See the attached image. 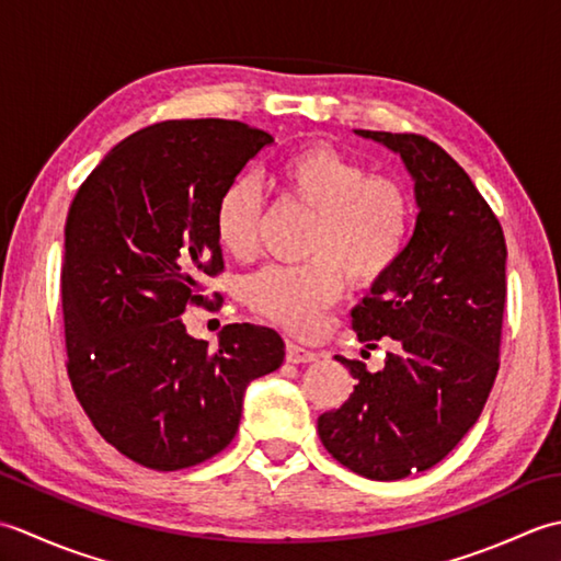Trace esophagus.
Segmentation results:
<instances>
[{"label":"esophagus","instance_id":"34e87169","mask_svg":"<svg viewBox=\"0 0 561 561\" xmlns=\"http://www.w3.org/2000/svg\"><path fill=\"white\" fill-rule=\"evenodd\" d=\"M318 354L301 347V344L296 342H287V362L289 364H306V362H316Z\"/></svg>","mask_w":561,"mask_h":561}]
</instances>
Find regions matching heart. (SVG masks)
Returning <instances> with one entry per match:
<instances>
[{
  "label": "heart",
  "instance_id": "obj_1",
  "mask_svg": "<svg viewBox=\"0 0 561 561\" xmlns=\"http://www.w3.org/2000/svg\"><path fill=\"white\" fill-rule=\"evenodd\" d=\"M272 190L284 209L311 214L301 265H270L245 282V304L272 323L313 335L344 291L368 289L398 265L414 229V195L400 178L371 173L328 141H306L274 163ZM214 236L236 260L255 257L262 199L236 178L214 202Z\"/></svg>",
  "mask_w": 561,
  "mask_h": 561
}]
</instances>
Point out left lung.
<instances>
[{"instance_id": "left-lung-1", "label": "left lung", "mask_w": 561, "mask_h": 561, "mask_svg": "<svg viewBox=\"0 0 561 561\" xmlns=\"http://www.w3.org/2000/svg\"><path fill=\"white\" fill-rule=\"evenodd\" d=\"M356 135L400 153L420 214L398 265L352 311L359 342L386 337L392 352L376 374L337 356L356 386L318 416V436L344 468L390 482L434 468L478 422L499 371L506 241L470 175L436 141Z\"/></svg>"}]
</instances>
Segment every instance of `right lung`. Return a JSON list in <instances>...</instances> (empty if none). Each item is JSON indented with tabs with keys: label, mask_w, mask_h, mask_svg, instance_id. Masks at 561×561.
<instances>
[{
	"label": "right lung",
	"mask_w": 561,
	"mask_h": 561,
	"mask_svg": "<svg viewBox=\"0 0 561 561\" xmlns=\"http://www.w3.org/2000/svg\"><path fill=\"white\" fill-rule=\"evenodd\" d=\"M272 135L238 121H165L123 139L89 173L65 224L67 374L96 432L145 468L173 472L231 444L250 380L284 362L272 328L185 332L224 272L214 202ZM219 299V294H214Z\"/></svg>",
	"instance_id": "right-lung-1"
}]
</instances>
